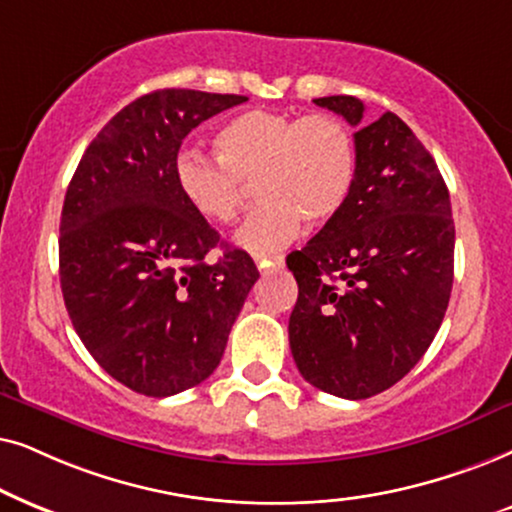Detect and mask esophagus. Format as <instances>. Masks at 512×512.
<instances>
[{
    "mask_svg": "<svg viewBox=\"0 0 512 512\" xmlns=\"http://www.w3.org/2000/svg\"><path fill=\"white\" fill-rule=\"evenodd\" d=\"M255 264L260 271H271V269H283L285 267V257L283 255H255Z\"/></svg>",
    "mask_w": 512,
    "mask_h": 512,
    "instance_id": "34e87169",
    "label": "esophagus"
}]
</instances>
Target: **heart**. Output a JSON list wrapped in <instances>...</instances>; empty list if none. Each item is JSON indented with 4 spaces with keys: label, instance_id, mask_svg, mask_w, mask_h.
<instances>
[{
    "label": "heart",
    "instance_id": "1",
    "mask_svg": "<svg viewBox=\"0 0 512 512\" xmlns=\"http://www.w3.org/2000/svg\"><path fill=\"white\" fill-rule=\"evenodd\" d=\"M213 156L187 149L175 161V182L187 206L203 220L231 224L241 215L248 185L262 203L236 234L241 248H283L309 224L342 213L356 180V140L335 114L292 117L250 109L227 121Z\"/></svg>",
    "mask_w": 512,
    "mask_h": 512
}]
</instances>
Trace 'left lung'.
<instances>
[{
  "label": "left lung",
  "mask_w": 512,
  "mask_h": 512,
  "mask_svg": "<svg viewBox=\"0 0 512 512\" xmlns=\"http://www.w3.org/2000/svg\"><path fill=\"white\" fill-rule=\"evenodd\" d=\"M313 102L358 126L356 180L342 213L285 260L299 285L290 349L309 384L363 400L398 384L440 330L454 281L452 203L403 119L363 124L353 95Z\"/></svg>",
  "instance_id": "8db88e82"
}]
</instances>
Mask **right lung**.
Wrapping results in <instances>:
<instances>
[{"label":"right lung","mask_w":512,"mask_h":512,"mask_svg":"<svg viewBox=\"0 0 512 512\" xmlns=\"http://www.w3.org/2000/svg\"><path fill=\"white\" fill-rule=\"evenodd\" d=\"M245 95L163 88L126 105L81 156L60 215V288L109 377L166 398L208 379L257 278L248 252L182 199L175 161L201 121Z\"/></svg>","instance_id":"add662e5"}]
</instances>
